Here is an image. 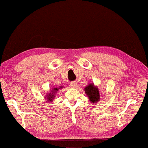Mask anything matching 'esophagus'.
I'll list each match as a JSON object with an SVG mask.
<instances>
[{
    "label": "esophagus",
    "mask_w": 148,
    "mask_h": 148,
    "mask_svg": "<svg viewBox=\"0 0 148 148\" xmlns=\"http://www.w3.org/2000/svg\"><path fill=\"white\" fill-rule=\"evenodd\" d=\"M70 86L71 88H75L77 86V83L76 82H71L70 84Z\"/></svg>",
    "instance_id": "esophagus-1"
}]
</instances>
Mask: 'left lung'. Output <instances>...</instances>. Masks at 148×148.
Segmentation results:
<instances>
[{"mask_svg": "<svg viewBox=\"0 0 148 148\" xmlns=\"http://www.w3.org/2000/svg\"><path fill=\"white\" fill-rule=\"evenodd\" d=\"M85 92L91 103H96L100 100V93H99L98 88L94 86L93 84H89L87 87H86Z\"/></svg>", "mask_w": 148, "mask_h": 148, "instance_id": "8db88e82", "label": "left lung"}]
</instances>
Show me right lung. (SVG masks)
Instances as JSON below:
<instances>
[{
  "instance_id": "obj_1",
  "label": "right lung",
  "mask_w": 148,
  "mask_h": 148,
  "mask_svg": "<svg viewBox=\"0 0 148 148\" xmlns=\"http://www.w3.org/2000/svg\"><path fill=\"white\" fill-rule=\"evenodd\" d=\"M62 88V86H60L59 88H53V90H51L52 93H49L48 95H47V98H45L46 99H48V100H53V99H54V94L55 92H57L58 90H59L60 88Z\"/></svg>"
}]
</instances>
